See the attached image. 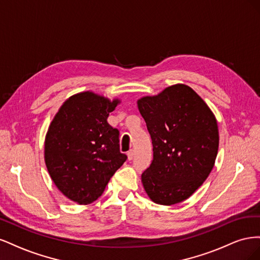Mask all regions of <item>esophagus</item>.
Wrapping results in <instances>:
<instances>
[{
    "label": "esophagus",
    "instance_id": "1",
    "mask_svg": "<svg viewBox=\"0 0 260 260\" xmlns=\"http://www.w3.org/2000/svg\"><path fill=\"white\" fill-rule=\"evenodd\" d=\"M127 155H128V159L129 160L133 159V157H135V151H133V149H130V151L127 153Z\"/></svg>",
    "mask_w": 260,
    "mask_h": 260
}]
</instances>
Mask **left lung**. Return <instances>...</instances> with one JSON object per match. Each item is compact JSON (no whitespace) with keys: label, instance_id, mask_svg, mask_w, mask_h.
<instances>
[{"label":"left lung","instance_id":"obj_1","mask_svg":"<svg viewBox=\"0 0 260 260\" xmlns=\"http://www.w3.org/2000/svg\"><path fill=\"white\" fill-rule=\"evenodd\" d=\"M153 143V160L143 174L148 198L159 205L181 203L214 168L219 146L216 117L192 88L175 84L138 100Z\"/></svg>","mask_w":260,"mask_h":260}]
</instances>
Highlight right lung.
<instances>
[{"instance_id":"obj_1","label":"right lung","mask_w":260,"mask_h":260,"mask_svg":"<svg viewBox=\"0 0 260 260\" xmlns=\"http://www.w3.org/2000/svg\"><path fill=\"white\" fill-rule=\"evenodd\" d=\"M120 103L85 91L67 99L50 124L44 160L51 179L70 201L88 205L104 192L127 159L120 153L119 131L107 118Z\"/></svg>"}]
</instances>
